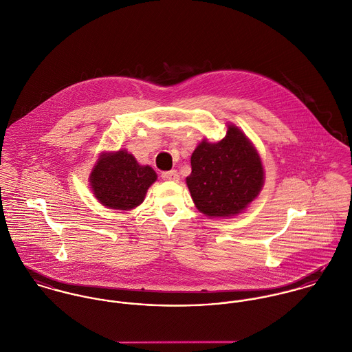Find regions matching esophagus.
Returning a JSON list of instances; mask_svg holds the SVG:
<instances>
[{
	"label": "esophagus",
	"mask_w": 352,
	"mask_h": 352,
	"mask_svg": "<svg viewBox=\"0 0 352 352\" xmlns=\"http://www.w3.org/2000/svg\"><path fill=\"white\" fill-rule=\"evenodd\" d=\"M162 178L164 181H171V182H178L179 181V175H178L177 170H170V171L162 173Z\"/></svg>",
	"instance_id": "34e87169"
}]
</instances>
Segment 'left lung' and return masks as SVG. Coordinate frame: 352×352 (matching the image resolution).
<instances>
[{"instance_id": "obj_1", "label": "left lung", "mask_w": 352, "mask_h": 352, "mask_svg": "<svg viewBox=\"0 0 352 352\" xmlns=\"http://www.w3.org/2000/svg\"><path fill=\"white\" fill-rule=\"evenodd\" d=\"M192 174L186 178L197 209L209 217L241 213L263 188L262 160L232 124L217 143L202 140L192 154Z\"/></svg>"}]
</instances>
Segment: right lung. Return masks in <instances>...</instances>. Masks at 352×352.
Masks as SVG:
<instances>
[{
	"instance_id": "1",
	"label": "right lung",
	"mask_w": 352,
	"mask_h": 352,
	"mask_svg": "<svg viewBox=\"0 0 352 352\" xmlns=\"http://www.w3.org/2000/svg\"><path fill=\"white\" fill-rule=\"evenodd\" d=\"M150 166H142L125 150L102 153L96 162L89 182L94 197L107 208L129 210L139 206L148 188L157 181Z\"/></svg>"
}]
</instances>
